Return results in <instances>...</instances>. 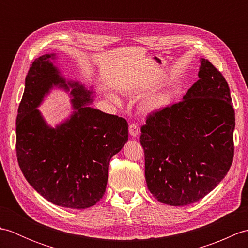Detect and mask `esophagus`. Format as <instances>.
I'll return each mask as SVG.
<instances>
[{"label":"esophagus","mask_w":248,"mask_h":248,"mask_svg":"<svg viewBox=\"0 0 248 248\" xmlns=\"http://www.w3.org/2000/svg\"><path fill=\"white\" fill-rule=\"evenodd\" d=\"M129 133L131 136H136L139 135L140 133V128H139V124H131L129 125Z\"/></svg>","instance_id":"esophagus-1"}]
</instances>
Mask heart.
<instances>
[{"instance_id": "heart-1", "label": "heart", "mask_w": 248, "mask_h": 248, "mask_svg": "<svg viewBox=\"0 0 248 248\" xmlns=\"http://www.w3.org/2000/svg\"><path fill=\"white\" fill-rule=\"evenodd\" d=\"M163 104H164V98L156 97V98H152V99L148 100V101H147L145 104V108L147 109H155V108H160Z\"/></svg>"}]
</instances>
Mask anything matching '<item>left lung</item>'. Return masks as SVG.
<instances>
[{
    "mask_svg": "<svg viewBox=\"0 0 248 248\" xmlns=\"http://www.w3.org/2000/svg\"><path fill=\"white\" fill-rule=\"evenodd\" d=\"M198 77L180 102L149 114L140 128L147 186L165 204L203 198L233 161L235 114L228 83L204 59Z\"/></svg>",
    "mask_w": 248,
    "mask_h": 248,
    "instance_id": "obj_1",
    "label": "left lung"
}]
</instances>
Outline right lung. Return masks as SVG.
<instances>
[{"mask_svg":"<svg viewBox=\"0 0 248 248\" xmlns=\"http://www.w3.org/2000/svg\"><path fill=\"white\" fill-rule=\"evenodd\" d=\"M36 59L25 78L16 123V152L26 180L41 196L64 208L86 209L103 197L112 156L128 140L123 117L87 107L91 92L68 83L50 62ZM53 85L71 93L76 112L64 124L50 128L35 108Z\"/></svg>","mask_w":248,"mask_h":248,"instance_id":"1","label":"right lung"}]
</instances>
